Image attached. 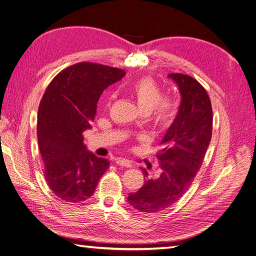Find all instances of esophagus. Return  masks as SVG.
<instances>
[{
	"label": "esophagus",
	"mask_w": 256,
	"mask_h": 256,
	"mask_svg": "<svg viewBox=\"0 0 256 256\" xmlns=\"http://www.w3.org/2000/svg\"><path fill=\"white\" fill-rule=\"evenodd\" d=\"M116 164L123 166V167H126V168L132 167V162H130V160L124 159V158H118V159L116 160Z\"/></svg>",
	"instance_id": "34e87169"
}]
</instances>
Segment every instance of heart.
Returning <instances> with one entry per match:
<instances>
[{
	"instance_id": "heart-1",
	"label": "heart",
	"mask_w": 256,
	"mask_h": 256,
	"mask_svg": "<svg viewBox=\"0 0 256 256\" xmlns=\"http://www.w3.org/2000/svg\"><path fill=\"white\" fill-rule=\"evenodd\" d=\"M128 92L140 109L146 114L150 126L158 132L167 130L174 122L179 114V100L174 94H162V87L152 77L136 80Z\"/></svg>"
}]
</instances>
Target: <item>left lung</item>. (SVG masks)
<instances>
[{
  "instance_id": "8db88e82",
  "label": "left lung",
  "mask_w": 256,
  "mask_h": 256,
  "mask_svg": "<svg viewBox=\"0 0 256 256\" xmlns=\"http://www.w3.org/2000/svg\"><path fill=\"white\" fill-rule=\"evenodd\" d=\"M169 77L179 86L182 100L156 155L162 174L150 179L142 169L145 184L128 198L130 205L142 214L164 210L182 198L198 174L212 140V110L206 89L186 74L172 73Z\"/></svg>"
}]
</instances>
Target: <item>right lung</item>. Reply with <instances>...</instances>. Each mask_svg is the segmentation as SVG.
<instances>
[{
    "mask_svg": "<svg viewBox=\"0 0 256 256\" xmlns=\"http://www.w3.org/2000/svg\"><path fill=\"white\" fill-rule=\"evenodd\" d=\"M126 74L80 62L61 70L46 89L38 109V145L48 186L65 202L77 204L90 198L109 168L108 160L86 150L82 133L92 128L101 94Z\"/></svg>",
    "mask_w": 256,
    "mask_h": 256,
    "instance_id": "obj_1",
    "label": "right lung"
}]
</instances>
